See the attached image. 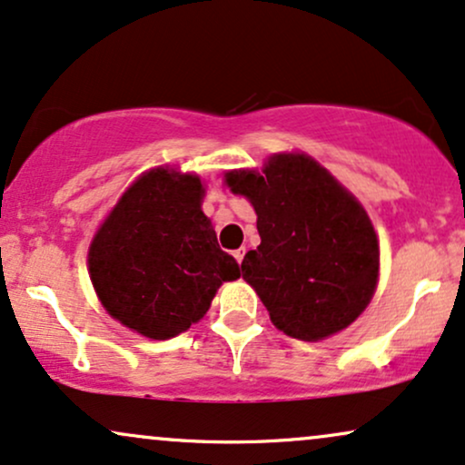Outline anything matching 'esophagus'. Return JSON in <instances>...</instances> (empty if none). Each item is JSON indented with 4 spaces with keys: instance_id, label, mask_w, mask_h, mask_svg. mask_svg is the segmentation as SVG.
I'll return each instance as SVG.
<instances>
[{
    "instance_id": "1",
    "label": "esophagus",
    "mask_w": 465,
    "mask_h": 465,
    "mask_svg": "<svg viewBox=\"0 0 465 465\" xmlns=\"http://www.w3.org/2000/svg\"><path fill=\"white\" fill-rule=\"evenodd\" d=\"M243 256H245V248H239L237 252H234V259H237V262H239V265H242Z\"/></svg>"
}]
</instances>
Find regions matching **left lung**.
<instances>
[{"mask_svg":"<svg viewBox=\"0 0 465 465\" xmlns=\"http://www.w3.org/2000/svg\"><path fill=\"white\" fill-rule=\"evenodd\" d=\"M256 211L261 245L242 262L272 323L300 341H323L369 306L380 243L364 206L312 157L280 153L262 172H226Z\"/></svg>","mask_w":465,"mask_h":465,"instance_id":"1","label":"left lung"}]
</instances>
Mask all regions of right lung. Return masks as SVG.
<instances>
[{
  "instance_id": "1",
  "label": "right lung",
  "mask_w": 465,
  "mask_h": 465,
  "mask_svg": "<svg viewBox=\"0 0 465 465\" xmlns=\"http://www.w3.org/2000/svg\"><path fill=\"white\" fill-rule=\"evenodd\" d=\"M196 174H142L96 231L88 269L114 319L153 341L185 331L206 314L222 282L242 276L203 213Z\"/></svg>"
}]
</instances>
